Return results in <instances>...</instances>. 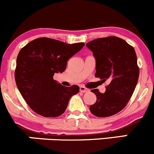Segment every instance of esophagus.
<instances>
[{
  "mask_svg": "<svg viewBox=\"0 0 154 154\" xmlns=\"http://www.w3.org/2000/svg\"><path fill=\"white\" fill-rule=\"evenodd\" d=\"M88 91H89V90H88L87 88H85V87H84V86H80V91L82 92V93H85V92H88Z\"/></svg>",
  "mask_w": 154,
  "mask_h": 154,
  "instance_id": "esophagus-1",
  "label": "esophagus"
}]
</instances>
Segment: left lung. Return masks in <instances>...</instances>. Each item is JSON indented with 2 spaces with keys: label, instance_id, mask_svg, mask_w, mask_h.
<instances>
[{
  "label": "left lung",
  "instance_id": "8db88e82",
  "mask_svg": "<svg viewBox=\"0 0 154 154\" xmlns=\"http://www.w3.org/2000/svg\"><path fill=\"white\" fill-rule=\"evenodd\" d=\"M96 60V74L103 81L108 80L106 92L98 89L91 91L97 101L90 106V111L98 117L117 114L130 100L139 79L135 50L125 40L117 37L98 38L86 43Z\"/></svg>",
  "mask_w": 154,
  "mask_h": 154
}]
</instances>
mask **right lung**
Segmentation results:
<instances>
[{
	"label": "right lung",
	"instance_id": "1",
	"mask_svg": "<svg viewBox=\"0 0 154 154\" xmlns=\"http://www.w3.org/2000/svg\"><path fill=\"white\" fill-rule=\"evenodd\" d=\"M84 45L41 38L20 49L14 72L16 85L35 113L45 117H57L65 112L70 98L78 93L80 88L77 85L63 86L53 76L54 73L63 72L69 58Z\"/></svg>",
	"mask_w": 154,
	"mask_h": 154
}]
</instances>
